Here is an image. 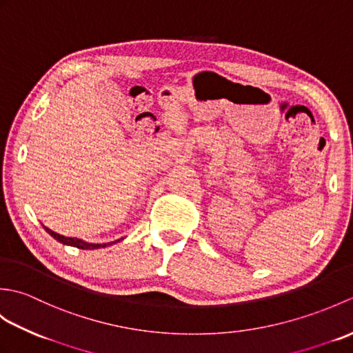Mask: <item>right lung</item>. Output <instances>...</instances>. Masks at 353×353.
<instances>
[{"label": "right lung", "mask_w": 353, "mask_h": 353, "mask_svg": "<svg viewBox=\"0 0 353 353\" xmlns=\"http://www.w3.org/2000/svg\"><path fill=\"white\" fill-rule=\"evenodd\" d=\"M43 229L48 232V234L54 238V239H57L59 243H62V244H66V245H72V247H77V249H83V250H94V249H100V247H108V245H110V244H114V243H118V241H121V239H117V241H114V243H104V244H92V243H86V241H83V239H79V238H70V236H63V235H61V234H56L54 230H51V229H48V228H45L43 226Z\"/></svg>", "instance_id": "obj_1"}]
</instances>
